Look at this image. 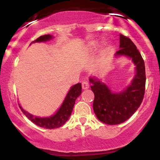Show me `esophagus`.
<instances>
[{
    "mask_svg": "<svg viewBox=\"0 0 160 160\" xmlns=\"http://www.w3.org/2000/svg\"><path fill=\"white\" fill-rule=\"evenodd\" d=\"M89 88V83L88 82H82V89H88Z\"/></svg>",
    "mask_w": 160,
    "mask_h": 160,
    "instance_id": "34e87169",
    "label": "esophagus"
}]
</instances>
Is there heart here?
<instances>
[{
  "label": "heart",
  "instance_id": "obj_1",
  "mask_svg": "<svg viewBox=\"0 0 160 160\" xmlns=\"http://www.w3.org/2000/svg\"><path fill=\"white\" fill-rule=\"evenodd\" d=\"M96 49H97V43L95 41H92V42L89 43L86 51V54L87 55H92L94 53V52L95 51Z\"/></svg>",
  "mask_w": 160,
  "mask_h": 160
}]
</instances>
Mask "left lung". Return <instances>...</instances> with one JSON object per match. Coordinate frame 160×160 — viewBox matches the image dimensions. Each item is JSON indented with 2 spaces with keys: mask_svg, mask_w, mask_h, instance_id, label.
Returning <instances> with one entry per match:
<instances>
[{
  "mask_svg": "<svg viewBox=\"0 0 160 160\" xmlns=\"http://www.w3.org/2000/svg\"><path fill=\"white\" fill-rule=\"evenodd\" d=\"M119 50L115 58L125 57L135 65V75L130 84L120 92H113L95 76H89L91 89L95 94L93 110L98 119L107 124H119L128 120L141 106L145 92L144 61L132 41L119 35Z\"/></svg>",
  "mask_w": 160,
  "mask_h": 160,
  "instance_id": "1",
  "label": "left lung"
}]
</instances>
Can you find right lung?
<instances>
[{
    "instance_id": "1",
    "label": "right lung",
    "mask_w": 160,
    "mask_h": 160,
    "mask_svg": "<svg viewBox=\"0 0 160 160\" xmlns=\"http://www.w3.org/2000/svg\"><path fill=\"white\" fill-rule=\"evenodd\" d=\"M52 38H54V36L52 35H44V36H40L36 41H32L31 43L47 42V41L52 40ZM31 43L30 45H31ZM81 94H82V84L81 83H78V84L72 86L70 88L69 91L68 92L62 103L61 104L58 110L53 115L47 117H36V116L32 115L25 111L19 103V106L24 114L36 125L46 129L58 128L62 126L69 119L72 111H73L76 98L79 97Z\"/></svg>"
}]
</instances>
